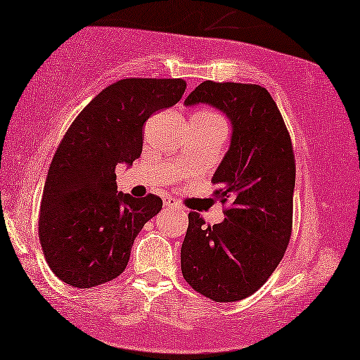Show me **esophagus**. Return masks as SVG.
Here are the masks:
<instances>
[{
	"label": "esophagus",
	"instance_id": "34e87169",
	"mask_svg": "<svg viewBox=\"0 0 360 360\" xmlns=\"http://www.w3.org/2000/svg\"><path fill=\"white\" fill-rule=\"evenodd\" d=\"M164 207L165 209H180V204L176 202L174 198H165L164 199Z\"/></svg>",
	"mask_w": 360,
	"mask_h": 360
}]
</instances>
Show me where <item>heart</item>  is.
Masks as SVG:
<instances>
[{
	"mask_svg": "<svg viewBox=\"0 0 360 360\" xmlns=\"http://www.w3.org/2000/svg\"><path fill=\"white\" fill-rule=\"evenodd\" d=\"M193 117L202 119V120H211V122H214V120H222L217 114L212 112V110H198V112L193 115Z\"/></svg>",
	"mask_w": 360,
	"mask_h": 360,
	"instance_id": "obj_1",
	"label": "heart"
}]
</instances>
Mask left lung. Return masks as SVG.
Here are the masks:
<instances>
[{"instance_id":"left-lung-1","label":"left lung","mask_w":360,"mask_h":360,"mask_svg":"<svg viewBox=\"0 0 360 360\" xmlns=\"http://www.w3.org/2000/svg\"><path fill=\"white\" fill-rule=\"evenodd\" d=\"M209 104L229 117L231 141L215 170V198L229 202L224 222L206 226L188 214L181 274L193 290L215 302L256 292L274 274L290 243L295 153L278 108L265 88L206 80L185 106Z\"/></svg>"}]
</instances>
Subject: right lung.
Instances as JSON below:
<instances>
[{"label": "right lung", "instance_id": "right-lung-1", "mask_svg": "<svg viewBox=\"0 0 360 360\" xmlns=\"http://www.w3.org/2000/svg\"><path fill=\"white\" fill-rule=\"evenodd\" d=\"M181 79H124L104 88L77 115L58 146L43 190L41 250L54 275L91 288L124 272L135 238L162 209L156 195L117 193L115 165L143 149V125L184 96Z\"/></svg>", "mask_w": 360, "mask_h": 360}]
</instances>
